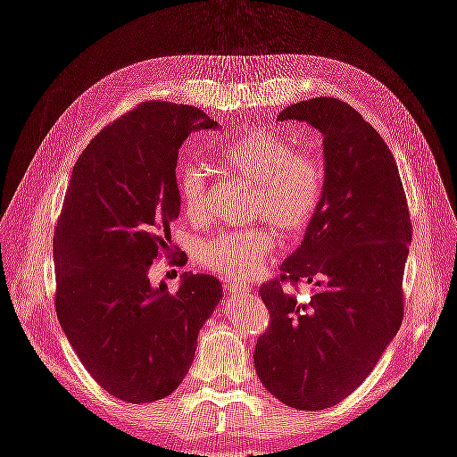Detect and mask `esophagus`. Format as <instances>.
Segmentation results:
<instances>
[{"mask_svg": "<svg viewBox=\"0 0 457 457\" xmlns=\"http://www.w3.org/2000/svg\"><path fill=\"white\" fill-rule=\"evenodd\" d=\"M232 287V294L234 295H238V297H242V295H250V292H252V287L250 286H242V284H234V286H230Z\"/></svg>", "mask_w": 457, "mask_h": 457, "instance_id": "1", "label": "esophagus"}]
</instances>
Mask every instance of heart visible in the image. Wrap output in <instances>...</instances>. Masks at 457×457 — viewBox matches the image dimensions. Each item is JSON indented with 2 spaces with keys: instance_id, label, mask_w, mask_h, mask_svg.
<instances>
[{
  "instance_id": "obj_1",
  "label": "heart",
  "mask_w": 457,
  "mask_h": 457,
  "mask_svg": "<svg viewBox=\"0 0 457 457\" xmlns=\"http://www.w3.org/2000/svg\"><path fill=\"white\" fill-rule=\"evenodd\" d=\"M225 170L255 185L252 210L284 232H299L314 219L324 196V165L311 152L294 150L282 137L257 131L219 150ZM177 192L188 217L205 210V171L200 163H183L177 171ZM274 250V237L265 228L223 232L198 245V259L207 269L230 280H252Z\"/></svg>"
}]
</instances>
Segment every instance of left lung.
Masks as SVG:
<instances>
[{"instance_id": "left-lung-1", "label": "left lung", "mask_w": 457, "mask_h": 457, "mask_svg": "<svg viewBox=\"0 0 457 457\" xmlns=\"http://www.w3.org/2000/svg\"><path fill=\"white\" fill-rule=\"evenodd\" d=\"M324 137V196L280 280L259 294L270 324L253 364L265 389L295 410L336 406L378 364L403 324L411 242L408 204L389 146L353 106L331 96L284 108ZM315 289L297 302L281 282Z\"/></svg>"}]
</instances>
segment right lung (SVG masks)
<instances>
[{
    "mask_svg": "<svg viewBox=\"0 0 457 457\" xmlns=\"http://www.w3.org/2000/svg\"><path fill=\"white\" fill-rule=\"evenodd\" d=\"M217 126L196 106L150 101L104 128L72 170L53 238L54 309L91 378L131 404L181 385L223 297L210 274L185 272L175 294L148 278L181 212L179 148Z\"/></svg>",
    "mask_w": 457,
    "mask_h": 457,
    "instance_id": "obj_1",
    "label": "right lung"
}]
</instances>
